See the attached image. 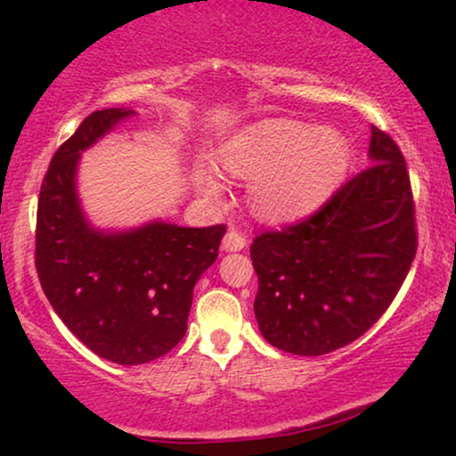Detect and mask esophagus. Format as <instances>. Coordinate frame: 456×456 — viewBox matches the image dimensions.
Here are the masks:
<instances>
[{
    "mask_svg": "<svg viewBox=\"0 0 456 456\" xmlns=\"http://www.w3.org/2000/svg\"><path fill=\"white\" fill-rule=\"evenodd\" d=\"M246 242H248V240H246V235L240 233L238 229L232 227L227 233H224V238H223V250H227V253H233V250H242V248H246Z\"/></svg>",
    "mask_w": 456,
    "mask_h": 456,
    "instance_id": "esophagus-1",
    "label": "esophagus"
}]
</instances>
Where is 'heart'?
I'll return each mask as SVG.
<instances>
[{
	"label": "heart",
	"instance_id": "b5f03b06",
	"mask_svg": "<svg viewBox=\"0 0 456 456\" xmlns=\"http://www.w3.org/2000/svg\"><path fill=\"white\" fill-rule=\"evenodd\" d=\"M349 160L352 148L341 130H313L296 119H268L246 130L221 156L229 175L255 182L250 210L268 223H289L317 210L343 182ZM195 182L201 195H221L208 169H197Z\"/></svg>",
	"mask_w": 456,
	"mask_h": 456
}]
</instances>
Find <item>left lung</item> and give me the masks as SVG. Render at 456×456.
<instances>
[{"label": "left lung", "mask_w": 456, "mask_h": 456, "mask_svg": "<svg viewBox=\"0 0 456 456\" xmlns=\"http://www.w3.org/2000/svg\"><path fill=\"white\" fill-rule=\"evenodd\" d=\"M369 159V169L313 216L253 240L255 317L282 352L323 355L362 337L411 268L418 235L405 160L378 126H370Z\"/></svg>", "instance_id": "8db88e82"}]
</instances>
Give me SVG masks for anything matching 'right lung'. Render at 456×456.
<instances>
[{
	"label": "right lung",
	"instance_id": "right-lung-1",
	"mask_svg": "<svg viewBox=\"0 0 456 456\" xmlns=\"http://www.w3.org/2000/svg\"><path fill=\"white\" fill-rule=\"evenodd\" d=\"M130 115L102 109L83 119L51 160L36 216V272L53 311L94 354L126 366L151 362L182 341L192 289L227 232L162 221L130 232L92 227L77 195L78 159Z\"/></svg>",
	"mask_w": 456,
	"mask_h": 456
}]
</instances>
